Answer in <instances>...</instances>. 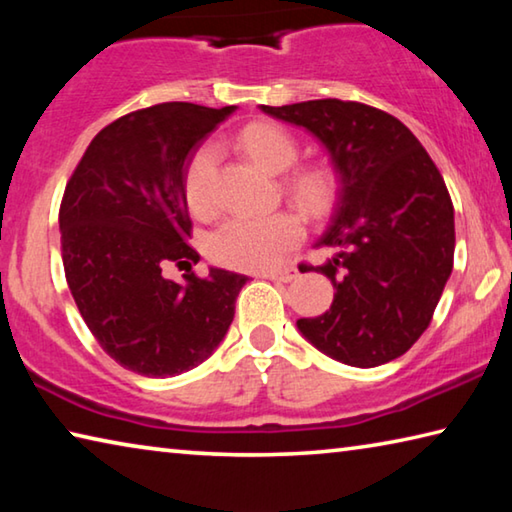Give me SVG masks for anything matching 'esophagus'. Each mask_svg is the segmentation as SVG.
I'll return each mask as SVG.
<instances>
[{
    "instance_id": "1",
    "label": "esophagus",
    "mask_w": 512,
    "mask_h": 512,
    "mask_svg": "<svg viewBox=\"0 0 512 512\" xmlns=\"http://www.w3.org/2000/svg\"><path fill=\"white\" fill-rule=\"evenodd\" d=\"M300 273L296 266H287V268H277V271H264L262 277L273 282H293Z\"/></svg>"
}]
</instances>
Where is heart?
<instances>
[{
    "label": "heart",
    "mask_w": 512,
    "mask_h": 512,
    "mask_svg": "<svg viewBox=\"0 0 512 512\" xmlns=\"http://www.w3.org/2000/svg\"><path fill=\"white\" fill-rule=\"evenodd\" d=\"M250 160L259 167L282 173L298 160V142L289 131L271 121H255L237 135ZM183 192L187 207L196 216H207L216 207V149L203 144L187 164ZM287 192L311 216H325L339 196V178L327 164H305L287 176ZM305 237V223L293 212L266 216L239 214L225 219L210 237L207 253L223 266L241 271H262L275 266Z\"/></svg>",
    "instance_id": "b5f03b06"
}]
</instances>
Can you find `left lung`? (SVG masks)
Instances as JSON below:
<instances>
[{"instance_id": "1", "label": "left lung", "mask_w": 512, "mask_h": 512, "mask_svg": "<svg viewBox=\"0 0 512 512\" xmlns=\"http://www.w3.org/2000/svg\"><path fill=\"white\" fill-rule=\"evenodd\" d=\"M325 146L339 201L316 246L334 300L298 329L327 357L375 368L411 348L429 327L454 266V205L429 153L400 119L366 103L318 99L262 106Z\"/></svg>"}]
</instances>
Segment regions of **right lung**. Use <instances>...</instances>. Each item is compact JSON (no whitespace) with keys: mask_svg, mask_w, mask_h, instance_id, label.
Segmentation results:
<instances>
[{"mask_svg":"<svg viewBox=\"0 0 512 512\" xmlns=\"http://www.w3.org/2000/svg\"><path fill=\"white\" fill-rule=\"evenodd\" d=\"M237 106L171 101L112 121L90 142L60 203L65 277L85 325L119 366L173 377L219 348L246 275L198 277L183 180L196 146ZM187 265L183 283L166 277Z\"/></svg>","mask_w":512,"mask_h":512,"instance_id":"add662e5","label":"right lung"}]
</instances>
